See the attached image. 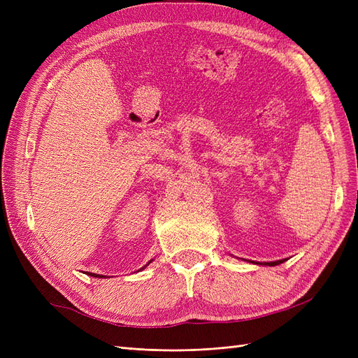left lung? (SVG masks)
<instances>
[{"mask_svg": "<svg viewBox=\"0 0 358 358\" xmlns=\"http://www.w3.org/2000/svg\"><path fill=\"white\" fill-rule=\"evenodd\" d=\"M284 262V259H280V262H272V263H264L266 266H276V264H280V263H282Z\"/></svg>", "mask_w": 358, "mask_h": 358, "instance_id": "left-lung-1", "label": "left lung"}]
</instances>
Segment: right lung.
I'll use <instances>...</instances> for the list:
<instances>
[{"mask_svg":"<svg viewBox=\"0 0 358 358\" xmlns=\"http://www.w3.org/2000/svg\"><path fill=\"white\" fill-rule=\"evenodd\" d=\"M150 263V262H149ZM91 276H94V278H106V276H101V275H95V273H91Z\"/></svg>","mask_w":358,"mask_h":358,"instance_id":"right-lung-1","label":"right lung"}]
</instances>
